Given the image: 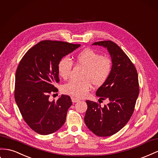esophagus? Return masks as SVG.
<instances>
[{
    "instance_id": "34e87169",
    "label": "esophagus",
    "mask_w": 158,
    "mask_h": 158,
    "mask_svg": "<svg viewBox=\"0 0 158 158\" xmlns=\"http://www.w3.org/2000/svg\"><path fill=\"white\" fill-rule=\"evenodd\" d=\"M80 100L78 98H75V97H72V102H73V103H75V102H77L78 101H80Z\"/></svg>"
}]
</instances>
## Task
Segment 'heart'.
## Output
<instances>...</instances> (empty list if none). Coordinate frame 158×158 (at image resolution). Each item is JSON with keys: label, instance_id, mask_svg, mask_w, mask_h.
Segmentation results:
<instances>
[{"label": "heart", "instance_id": "heart-1", "mask_svg": "<svg viewBox=\"0 0 158 158\" xmlns=\"http://www.w3.org/2000/svg\"><path fill=\"white\" fill-rule=\"evenodd\" d=\"M74 62L78 66L84 68L79 81H70L63 86V92L74 97H83L87 94L92 85L100 87L110 78L112 70V62L108 56H101L92 49H85L76 55ZM73 63L68 58H62L58 64V73L64 80L69 78Z\"/></svg>", "mask_w": 158, "mask_h": 158}]
</instances>
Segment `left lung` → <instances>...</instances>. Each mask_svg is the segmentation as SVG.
Listing matches in <instances>:
<instances>
[{
  "label": "left lung",
  "mask_w": 158,
  "mask_h": 158,
  "mask_svg": "<svg viewBox=\"0 0 158 158\" xmlns=\"http://www.w3.org/2000/svg\"><path fill=\"white\" fill-rule=\"evenodd\" d=\"M93 44L107 48L112 58V73L96 92L100 100L110 102L101 107L97 102L86 100L84 122L95 135L106 137L120 131L133 114L139 92L138 75L134 64L115 42L104 40Z\"/></svg>",
  "instance_id": "obj_1"
}]
</instances>
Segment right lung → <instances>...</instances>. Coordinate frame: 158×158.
Wrapping results in <instances>:
<instances>
[{"label":"right lung","mask_w":158,"mask_h":158,"mask_svg":"<svg viewBox=\"0 0 158 158\" xmlns=\"http://www.w3.org/2000/svg\"><path fill=\"white\" fill-rule=\"evenodd\" d=\"M81 45L57 40H42L30 48L17 67L15 98L28 126L36 133L48 135L64 123L70 97L62 95L50 102V94L58 92L60 60Z\"/></svg>","instance_id":"add662e5"}]
</instances>
